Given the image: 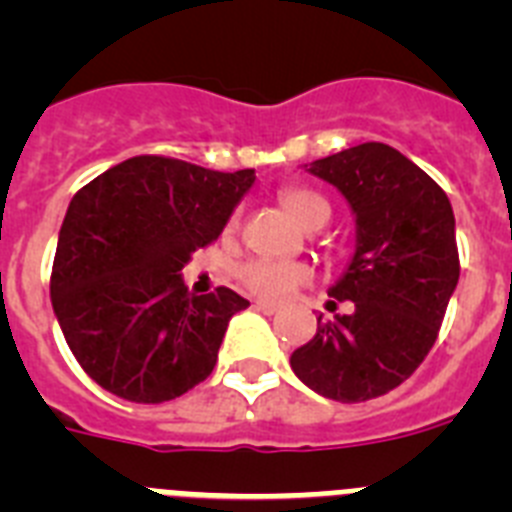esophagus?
Listing matches in <instances>:
<instances>
[{
	"instance_id": "esophagus-1",
	"label": "esophagus",
	"mask_w": 512,
	"mask_h": 512,
	"mask_svg": "<svg viewBox=\"0 0 512 512\" xmlns=\"http://www.w3.org/2000/svg\"><path fill=\"white\" fill-rule=\"evenodd\" d=\"M253 307L261 312H266V315H274V312L279 310V305H274V302H266V300H256L253 302Z\"/></svg>"
}]
</instances>
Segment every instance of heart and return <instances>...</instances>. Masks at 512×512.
Listing matches in <instances>:
<instances>
[{
	"label": "heart",
	"mask_w": 512,
	"mask_h": 512,
	"mask_svg": "<svg viewBox=\"0 0 512 512\" xmlns=\"http://www.w3.org/2000/svg\"><path fill=\"white\" fill-rule=\"evenodd\" d=\"M279 202L289 217H295L302 228H315L328 220V205L320 200L318 194L307 189L284 187L279 192ZM235 228V217H230L228 230ZM312 279V269L302 261H271V259H251L238 269V282L246 292L264 300H284L292 295L297 287Z\"/></svg>",
	"instance_id": "1"
}]
</instances>
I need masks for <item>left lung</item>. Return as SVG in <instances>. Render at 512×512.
I'll use <instances>...</instances> for the list:
<instances>
[{
  "instance_id": "obj_1",
  "label": "left lung",
  "mask_w": 512,
  "mask_h": 512,
  "mask_svg": "<svg viewBox=\"0 0 512 512\" xmlns=\"http://www.w3.org/2000/svg\"><path fill=\"white\" fill-rule=\"evenodd\" d=\"M307 171L356 215L354 259L328 292L351 312L318 318V333L289 364L328 400H374L400 387L436 343L459 282L454 210L431 176L384 143L318 158Z\"/></svg>"
}]
</instances>
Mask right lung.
<instances>
[{
	"label": "right lung",
	"mask_w": 512,
	"mask_h": 512,
	"mask_svg": "<svg viewBox=\"0 0 512 512\" xmlns=\"http://www.w3.org/2000/svg\"><path fill=\"white\" fill-rule=\"evenodd\" d=\"M253 182V169L135 156L74 194L51 300L71 354L99 387L156 405L210 377L230 318L248 300L228 287L189 295L182 269L223 233Z\"/></svg>",
	"instance_id": "add662e5"
}]
</instances>
